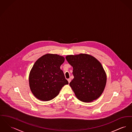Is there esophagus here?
Listing matches in <instances>:
<instances>
[{
  "mask_svg": "<svg viewBox=\"0 0 132 132\" xmlns=\"http://www.w3.org/2000/svg\"><path fill=\"white\" fill-rule=\"evenodd\" d=\"M67 80H68V82H69V83L70 82V81H71V79L70 78H69V79H67Z\"/></svg>",
  "mask_w": 132,
  "mask_h": 132,
  "instance_id": "34e87169",
  "label": "esophagus"
}]
</instances>
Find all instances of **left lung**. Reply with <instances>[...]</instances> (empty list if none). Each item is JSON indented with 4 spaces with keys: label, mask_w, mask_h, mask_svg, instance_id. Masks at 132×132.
Segmentation results:
<instances>
[{
    "label": "left lung",
    "mask_w": 132,
    "mask_h": 132,
    "mask_svg": "<svg viewBox=\"0 0 132 132\" xmlns=\"http://www.w3.org/2000/svg\"><path fill=\"white\" fill-rule=\"evenodd\" d=\"M66 59L73 68L74 78L69 85L77 98L86 102L98 98L106 82V75L101 63L85 54L68 55Z\"/></svg>",
    "instance_id": "1"
}]
</instances>
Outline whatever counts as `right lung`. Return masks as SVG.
<instances>
[{
    "label": "right lung",
    "instance_id": "add662e5",
    "mask_svg": "<svg viewBox=\"0 0 132 132\" xmlns=\"http://www.w3.org/2000/svg\"><path fill=\"white\" fill-rule=\"evenodd\" d=\"M65 58L57 54H46L37 60L29 76L30 90L38 99L49 101L57 96L68 84L60 69Z\"/></svg>",
    "mask_w": 132,
    "mask_h": 132
}]
</instances>
